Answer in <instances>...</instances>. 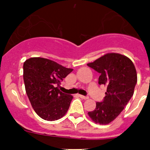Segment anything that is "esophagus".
<instances>
[{
    "instance_id": "obj_1",
    "label": "esophagus",
    "mask_w": 150,
    "mask_h": 150,
    "mask_svg": "<svg viewBox=\"0 0 150 150\" xmlns=\"http://www.w3.org/2000/svg\"><path fill=\"white\" fill-rule=\"evenodd\" d=\"M79 96L81 98V99H88V96H83V95H81L79 94Z\"/></svg>"
}]
</instances>
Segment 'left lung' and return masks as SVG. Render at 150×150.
Wrapping results in <instances>:
<instances>
[{
	"mask_svg": "<svg viewBox=\"0 0 150 150\" xmlns=\"http://www.w3.org/2000/svg\"><path fill=\"white\" fill-rule=\"evenodd\" d=\"M87 65L100 74L99 84L107 86L104 100L96 102L95 110L88 114L96 123L107 125L120 114L134 95L137 70L129 58L117 53H108Z\"/></svg>",
	"mask_w": 150,
	"mask_h": 150,
	"instance_id": "1",
	"label": "left lung"
}]
</instances>
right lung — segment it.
<instances>
[{
  "mask_svg": "<svg viewBox=\"0 0 150 150\" xmlns=\"http://www.w3.org/2000/svg\"><path fill=\"white\" fill-rule=\"evenodd\" d=\"M73 70L45 58L32 57L23 64L25 90L39 117L48 121L62 117L73 96L60 91L58 86Z\"/></svg>",
  "mask_w": 150,
  "mask_h": 150,
  "instance_id": "obj_1",
  "label": "right lung"
}]
</instances>
